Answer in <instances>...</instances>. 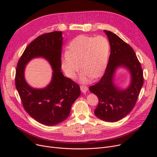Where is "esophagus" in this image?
I'll return each mask as SVG.
<instances>
[{
    "instance_id": "34e87169",
    "label": "esophagus",
    "mask_w": 157,
    "mask_h": 157,
    "mask_svg": "<svg viewBox=\"0 0 157 157\" xmlns=\"http://www.w3.org/2000/svg\"><path fill=\"white\" fill-rule=\"evenodd\" d=\"M80 88H81V91L83 93H86L88 90V88L86 86H84V85L81 86Z\"/></svg>"
}]
</instances>
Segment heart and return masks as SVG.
Returning <instances> with one entry per match:
<instances>
[{
	"mask_svg": "<svg viewBox=\"0 0 157 157\" xmlns=\"http://www.w3.org/2000/svg\"><path fill=\"white\" fill-rule=\"evenodd\" d=\"M109 52V43L104 37L80 35L69 43L67 52L61 58V67L66 76L74 79L80 67L82 72L79 80L86 83L92 78L102 75L108 65Z\"/></svg>",
	"mask_w": 157,
	"mask_h": 157,
	"instance_id": "obj_1",
	"label": "heart"
}]
</instances>
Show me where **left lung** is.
<instances>
[{
    "label": "left lung",
    "instance_id": "obj_1",
    "mask_svg": "<svg viewBox=\"0 0 157 157\" xmlns=\"http://www.w3.org/2000/svg\"><path fill=\"white\" fill-rule=\"evenodd\" d=\"M108 36L111 53L108 65L98 83L89 90L98 98L94 113L99 119L115 122L124 118L132 110L143 85V72L133 49L114 33L104 30ZM120 68L130 73L129 86L122 89L115 83L116 72Z\"/></svg>",
    "mask_w": 157,
    "mask_h": 157
}]
</instances>
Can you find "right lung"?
<instances>
[{"instance_id": "right-lung-1", "label": "right lung", "mask_w": 157, "mask_h": 157, "mask_svg": "<svg viewBox=\"0 0 157 157\" xmlns=\"http://www.w3.org/2000/svg\"><path fill=\"white\" fill-rule=\"evenodd\" d=\"M62 32L55 31L37 37L26 48L16 71L15 85L23 108L30 116L41 124L53 126L69 116L71 106L81 94L79 86L61 72ZM43 57L52 69L51 81L42 89L30 86L24 78L28 63Z\"/></svg>"}]
</instances>
